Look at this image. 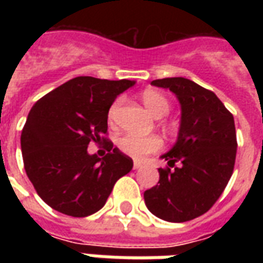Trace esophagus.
Masks as SVG:
<instances>
[{
  "label": "esophagus",
  "mask_w": 263,
  "mask_h": 263,
  "mask_svg": "<svg viewBox=\"0 0 263 263\" xmlns=\"http://www.w3.org/2000/svg\"><path fill=\"white\" fill-rule=\"evenodd\" d=\"M142 166L143 165L139 162V160H135V162H134V169H135V171H137V169H141Z\"/></svg>",
  "instance_id": "1"
}]
</instances>
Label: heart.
Wrapping results in <instances>:
<instances>
[{
    "mask_svg": "<svg viewBox=\"0 0 263 263\" xmlns=\"http://www.w3.org/2000/svg\"><path fill=\"white\" fill-rule=\"evenodd\" d=\"M141 100H142L143 105L148 108L151 114L154 115L155 118H162L165 115L169 114L171 111V103L169 100L162 94V92L156 91V90H145L141 94ZM121 98L115 100L112 105L109 107L108 111V121L112 124L118 115L121 107ZM117 145L120 148L121 152H124L128 156H132L135 159H142L148 155L156 154L158 151L162 149L163 146V141L156 135H151V137H137V135H131L126 134L124 137L118 138Z\"/></svg>",
    "mask_w": 263,
    "mask_h": 263,
    "instance_id": "obj_1",
    "label": "heart"
}]
</instances>
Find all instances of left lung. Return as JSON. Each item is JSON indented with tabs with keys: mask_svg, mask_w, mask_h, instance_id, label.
I'll return each instance as SVG.
<instances>
[{
	"mask_svg": "<svg viewBox=\"0 0 263 263\" xmlns=\"http://www.w3.org/2000/svg\"><path fill=\"white\" fill-rule=\"evenodd\" d=\"M151 84L176 94L182 118L176 143L162 155L169 167L159 169V182L143 198L158 218L184 222L207 213L231 179L237 156L234 117L214 92L189 79L167 77Z\"/></svg>",
	"mask_w": 263,
	"mask_h": 263,
	"instance_id": "obj_1",
	"label": "left lung"
}]
</instances>
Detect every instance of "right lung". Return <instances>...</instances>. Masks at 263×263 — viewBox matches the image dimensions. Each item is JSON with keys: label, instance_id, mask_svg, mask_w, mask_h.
<instances>
[{"label": "right lung", "instance_id": "right-lung-1", "mask_svg": "<svg viewBox=\"0 0 263 263\" xmlns=\"http://www.w3.org/2000/svg\"><path fill=\"white\" fill-rule=\"evenodd\" d=\"M131 80L80 76L37 100L21 134L24 166L45 203L62 214L87 217L103 209L115 182L134 162L107 134L109 107ZM90 142H105L104 158L90 155Z\"/></svg>", "mask_w": 263, "mask_h": 263}]
</instances>
